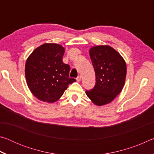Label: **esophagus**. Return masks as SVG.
Here are the masks:
<instances>
[{
  "instance_id": "1",
  "label": "esophagus",
  "mask_w": 154,
  "mask_h": 154,
  "mask_svg": "<svg viewBox=\"0 0 154 154\" xmlns=\"http://www.w3.org/2000/svg\"><path fill=\"white\" fill-rule=\"evenodd\" d=\"M76 79H77V81L78 82H79L80 81L82 80V76H80V75H79V76H78V77L76 78Z\"/></svg>"
}]
</instances>
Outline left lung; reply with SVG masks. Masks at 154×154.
Returning <instances> with one entry per match:
<instances>
[{"label":"left lung","mask_w":154,"mask_h":154,"mask_svg":"<svg viewBox=\"0 0 154 154\" xmlns=\"http://www.w3.org/2000/svg\"><path fill=\"white\" fill-rule=\"evenodd\" d=\"M90 56L96 75L94 88L85 94L97 106L110 103L122 92L126 77V64L116 49L109 45L90 49Z\"/></svg>","instance_id":"8db88e82"}]
</instances>
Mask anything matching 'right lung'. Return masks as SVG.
Wrapping results in <instances>:
<instances>
[{
    "label": "right lung",
    "mask_w": 154,
    "mask_h": 154,
    "mask_svg": "<svg viewBox=\"0 0 154 154\" xmlns=\"http://www.w3.org/2000/svg\"><path fill=\"white\" fill-rule=\"evenodd\" d=\"M65 49L57 43H44L36 48L26 62L25 76L32 94L43 102L54 103L69 84L70 66L62 62Z\"/></svg>",
    "instance_id": "obj_1"
}]
</instances>
